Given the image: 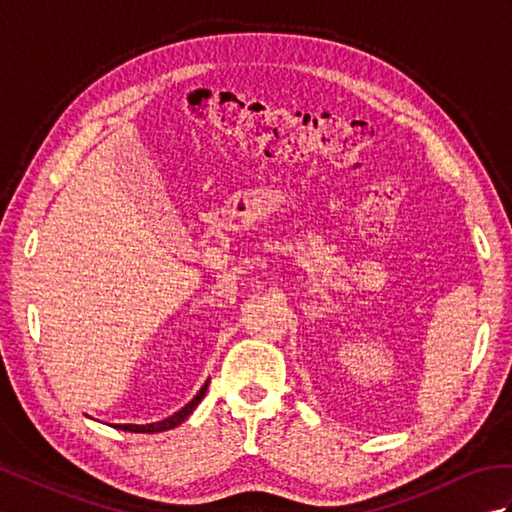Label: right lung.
<instances>
[{
	"mask_svg": "<svg viewBox=\"0 0 512 512\" xmlns=\"http://www.w3.org/2000/svg\"><path fill=\"white\" fill-rule=\"evenodd\" d=\"M206 387H209V380H206V383L202 385V389L187 402V405H184L180 411H176V413H173V416H169V418H165V420H158V422H151V424H114V427L121 429V431H132V433H158V431H169V429H173V427H178V424H182L184 420H187V418L191 416L193 409L198 407L200 400L204 398Z\"/></svg>",
	"mask_w": 512,
	"mask_h": 512,
	"instance_id": "obj_1",
	"label": "right lung"
}]
</instances>
